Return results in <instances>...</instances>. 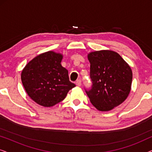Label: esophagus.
Listing matches in <instances>:
<instances>
[{
    "label": "esophagus",
    "mask_w": 152,
    "mask_h": 152,
    "mask_svg": "<svg viewBox=\"0 0 152 152\" xmlns=\"http://www.w3.org/2000/svg\"><path fill=\"white\" fill-rule=\"evenodd\" d=\"M75 84H76L77 86H80L81 85H82V80H77V81H76V82H75Z\"/></svg>",
    "instance_id": "obj_1"
}]
</instances>
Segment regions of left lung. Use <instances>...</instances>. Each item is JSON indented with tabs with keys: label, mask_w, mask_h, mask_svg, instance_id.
I'll list each match as a JSON object with an SVG mask.
<instances>
[{
	"label": "left lung",
	"mask_w": 152,
	"mask_h": 152,
	"mask_svg": "<svg viewBox=\"0 0 152 152\" xmlns=\"http://www.w3.org/2000/svg\"><path fill=\"white\" fill-rule=\"evenodd\" d=\"M91 89H85L91 102L97 110L108 111L120 105L131 91L132 71L119 54L111 50L89 53Z\"/></svg>",
	"instance_id": "8db88e82"
}]
</instances>
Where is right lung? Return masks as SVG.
I'll return each mask as SVG.
<instances>
[{
	"label": "right lung",
	"instance_id": "obj_1",
	"mask_svg": "<svg viewBox=\"0 0 152 152\" xmlns=\"http://www.w3.org/2000/svg\"><path fill=\"white\" fill-rule=\"evenodd\" d=\"M61 54L48 51L37 56L21 72V81L29 97L38 104L50 107L64 100L75 86L67 69L61 66Z\"/></svg>",
	"mask_w": 152,
	"mask_h": 152
}]
</instances>
